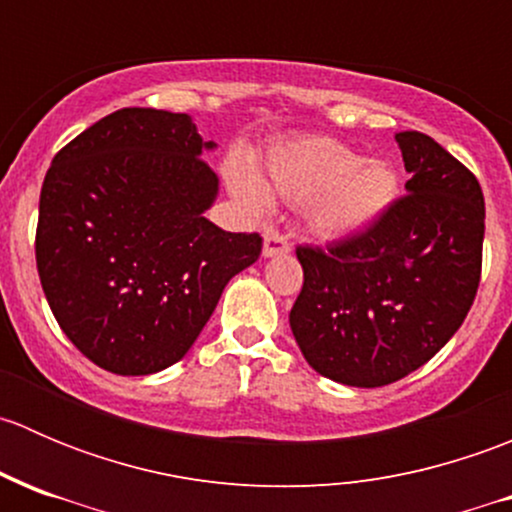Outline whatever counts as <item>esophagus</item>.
Wrapping results in <instances>:
<instances>
[{
	"instance_id": "esophagus-1",
	"label": "esophagus",
	"mask_w": 512,
	"mask_h": 512,
	"mask_svg": "<svg viewBox=\"0 0 512 512\" xmlns=\"http://www.w3.org/2000/svg\"><path fill=\"white\" fill-rule=\"evenodd\" d=\"M289 252V240L282 235L280 230L270 227L265 232V247H262V255L265 257H277V255H287Z\"/></svg>"
}]
</instances>
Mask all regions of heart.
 Returning a JSON list of instances; mask_svg holds the SVG:
<instances>
[{
  "mask_svg": "<svg viewBox=\"0 0 512 512\" xmlns=\"http://www.w3.org/2000/svg\"><path fill=\"white\" fill-rule=\"evenodd\" d=\"M267 185L292 203H309V227L319 237H344L374 223L399 195V175L384 160H364L327 136H307L277 148L267 160ZM232 190L252 210L265 195L247 175H232Z\"/></svg>",
  "mask_w": 512,
  "mask_h": 512,
  "instance_id": "b5f03b06",
  "label": "heart"
}]
</instances>
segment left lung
I'll list each match as a JSON object with an SVG mask.
<instances>
[{"instance_id":"8db88e82","label":"left lung","mask_w":512,"mask_h":512,"mask_svg":"<svg viewBox=\"0 0 512 512\" xmlns=\"http://www.w3.org/2000/svg\"><path fill=\"white\" fill-rule=\"evenodd\" d=\"M396 143L411 173L406 195L324 250L297 247L294 339L314 371L364 389L404 379L458 332L483 265L476 175L426 133H396Z\"/></svg>"}]
</instances>
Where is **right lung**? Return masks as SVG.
Returning <instances> with one entry per match:
<instances>
[{
	"label": "right lung",
	"instance_id": "obj_1",
	"mask_svg": "<svg viewBox=\"0 0 512 512\" xmlns=\"http://www.w3.org/2000/svg\"><path fill=\"white\" fill-rule=\"evenodd\" d=\"M188 113L121 108L66 143L46 170L36 270L86 359L121 376L188 354L223 289L262 252L257 232L205 218L218 175Z\"/></svg>",
	"mask_w": 512,
	"mask_h": 512
}]
</instances>
